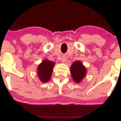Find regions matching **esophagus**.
Wrapping results in <instances>:
<instances>
[{
  "label": "esophagus",
  "mask_w": 121,
  "mask_h": 121,
  "mask_svg": "<svg viewBox=\"0 0 121 121\" xmlns=\"http://www.w3.org/2000/svg\"><path fill=\"white\" fill-rule=\"evenodd\" d=\"M66 60H67V58H66L65 57H62V58L61 59V60H62V62H63V63H65Z\"/></svg>",
  "instance_id": "obj_1"
}]
</instances>
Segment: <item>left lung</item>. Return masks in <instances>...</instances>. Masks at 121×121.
I'll return each mask as SVG.
<instances>
[{
	"label": "left lung",
	"mask_w": 121,
	"mask_h": 121,
	"mask_svg": "<svg viewBox=\"0 0 121 121\" xmlns=\"http://www.w3.org/2000/svg\"><path fill=\"white\" fill-rule=\"evenodd\" d=\"M70 70L73 80L76 83H80L87 73L86 68L80 61H75L73 63Z\"/></svg>",
	"instance_id": "8db88e82"
}]
</instances>
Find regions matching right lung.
Here are the masks:
<instances>
[{
	"instance_id": "add662e5",
	"label": "right lung",
	"mask_w": 121,
	"mask_h": 121,
	"mask_svg": "<svg viewBox=\"0 0 121 121\" xmlns=\"http://www.w3.org/2000/svg\"><path fill=\"white\" fill-rule=\"evenodd\" d=\"M54 65L55 63L54 62L48 59H44L38 65L37 75L39 80L43 83L47 82L50 80Z\"/></svg>"
}]
</instances>
